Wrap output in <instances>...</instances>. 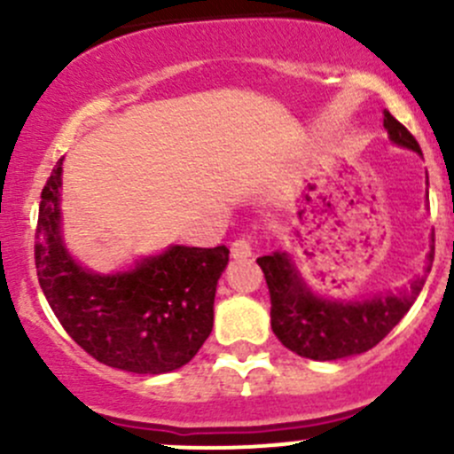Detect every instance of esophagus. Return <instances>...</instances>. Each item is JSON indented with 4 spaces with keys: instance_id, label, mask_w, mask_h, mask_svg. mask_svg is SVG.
Segmentation results:
<instances>
[{
    "instance_id": "1",
    "label": "esophagus",
    "mask_w": 454,
    "mask_h": 454,
    "mask_svg": "<svg viewBox=\"0 0 454 454\" xmlns=\"http://www.w3.org/2000/svg\"><path fill=\"white\" fill-rule=\"evenodd\" d=\"M231 254L232 259H248V256H253V246H250L248 239H235L231 244Z\"/></svg>"
}]
</instances>
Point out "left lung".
<instances>
[{"label": "left lung", "instance_id": "1", "mask_svg": "<svg viewBox=\"0 0 454 454\" xmlns=\"http://www.w3.org/2000/svg\"><path fill=\"white\" fill-rule=\"evenodd\" d=\"M384 129L397 146L422 155L418 140L400 121L384 112ZM434 259V235L428 265ZM270 290V320L278 340L301 358L340 360L373 349L415 303L426 274L411 281L397 294H380L364 301H329L316 296L296 270L287 253H272L256 259Z\"/></svg>", "mask_w": 454, "mask_h": 454}]
</instances>
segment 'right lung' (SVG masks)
<instances>
[{
  "instance_id": "add662e5",
  "label": "right lung",
  "mask_w": 454,
  "mask_h": 454,
  "mask_svg": "<svg viewBox=\"0 0 454 454\" xmlns=\"http://www.w3.org/2000/svg\"><path fill=\"white\" fill-rule=\"evenodd\" d=\"M61 173L63 158L41 191L35 244L39 286L59 323L107 367L149 375L184 367L213 332L228 248L171 246L125 272H91L63 241Z\"/></svg>"
}]
</instances>
